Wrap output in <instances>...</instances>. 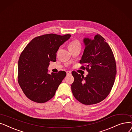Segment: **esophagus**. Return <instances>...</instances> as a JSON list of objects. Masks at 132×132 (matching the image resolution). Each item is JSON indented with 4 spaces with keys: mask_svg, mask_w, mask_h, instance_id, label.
Segmentation results:
<instances>
[{
    "mask_svg": "<svg viewBox=\"0 0 132 132\" xmlns=\"http://www.w3.org/2000/svg\"><path fill=\"white\" fill-rule=\"evenodd\" d=\"M67 75H70L71 74V72L70 71H67Z\"/></svg>",
    "mask_w": 132,
    "mask_h": 132,
    "instance_id": "1",
    "label": "esophagus"
}]
</instances>
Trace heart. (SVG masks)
Here are the masks:
<instances>
[{
	"label": "heart",
	"instance_id": "1",
	"mask_svg": "<svg viewBox=\"0 0 132 132\" xmlns=\"http://www.w3.org/2000/svg\"><path fill=\"white\" fill-rule=\"evenodd\" d=\"M69 49L71 52L77 49H81L80 42L78 40H74L72 41L69 45Z\"/></svg>",
	"mask_w": 132,
	"mask_h": 132
}]
</instances>
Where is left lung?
Returning <instances> with one entry per match:
<instances>
[{"label": "left lung", "mask_w": 132, "mask_h": 132, "mask_svg": "<svg viewBox=\"0 0 132 132\" xmlns=\"http://www.w3.org/2000/svg\"><path fill=\"white\" fill-rule=\"evenodd\" d=\"M85 48L80 61L81 69L89 72L86 77L72 72L71 91L75 98L85 105L97 104L105 99L113 86L117 74L113 52L103 37L97 34L93 40H83Z\"/></svg>", "instance_id": "left-lung-1"}]
</instances>
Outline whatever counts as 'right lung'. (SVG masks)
<instances>
[{"label": "right lung", "mask_w": 132, "mask_h": 132, "mask_svg": "<svg viewBox=\"0 0 132 132\" xmlns=\"http://www.w3.org/2000/svg\"><path fill=\"white\" fill-rule=\"evenodd\" d=\"M70 34H48L37 36L21 53L18 61V83L26 96L32 101L43 103L51 99L66 76V72L48 73L50 61L55 62L60 46Z\"/></svg>", "instance_id": "right-lung-1"}]
</instances>
